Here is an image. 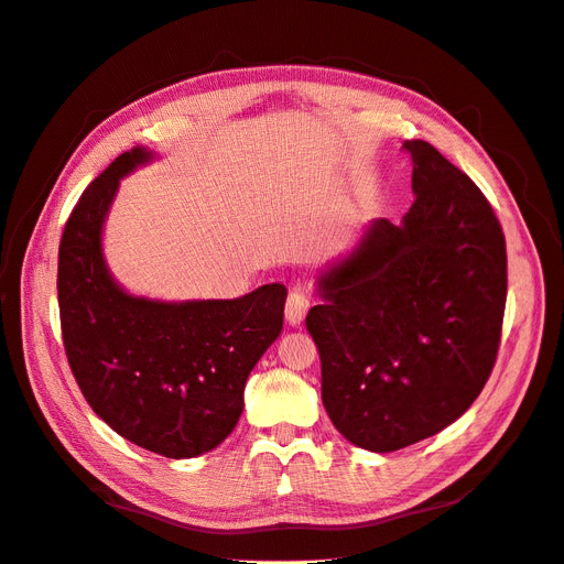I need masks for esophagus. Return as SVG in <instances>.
Here are the masks:
<instances>
[{"mask_svg": "<svg viewBox=\"0 0 564 564\" xmlns=\"http://www.w3.org/2000/svg\"><path fill=\"white\" fill-rule=\"evenodd\" d=\"M311 305H313V301L305 289H301V286L292 289L286 296V305H284L286 322L292 324V327H299V324L305 319V313L311 311Z\"/></svg>", "mask_w": 564, "mask_h": 564, "instance_id": "34e87169", "label": "esophagus"}]
</instances>
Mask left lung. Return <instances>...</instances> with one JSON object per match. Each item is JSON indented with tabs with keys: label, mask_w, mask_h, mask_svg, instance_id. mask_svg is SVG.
I'll return each instance as SVG.
<instances>
[{
	"label": "left lung",
	"mask_w": 564,
	"mask_h": 564,
	"mask_svg": "<svg viewBox=\"0 0 564 564\" xmlns=\"http://www.w3.org/2000/svg\"><path fill=\"white\" fill-rule=\"evenodd\" d=\"M414 204L373 220L357 249L317 280L308 327L322 402L336 431L371 452L440 433L480 395L497 362L508 292L506 237L491 204L425 141Z\"/></svg>",
	"instance_id": "8db88e82"
}]
</instances>
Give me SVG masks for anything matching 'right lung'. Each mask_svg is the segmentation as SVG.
Returning a JSON list of instances; mask_svg holds the SVG:
<instances>
[{
    "instance_id": "add662e5",
    "label": "right lung",
    "mask_w": 564,
    "mask_h": 564,
    "mask_svg": "<svg viewBox=\"0 0 564 564\" xmlns=\"http://www.w3.org/2000/svg\"><path fill=\"white\" fill-rule=\"evenodd\" d=\"M133 148L100 174L67 218L58 247L61 332L75 381L110 429L148 452L191 458L240 421L245 383L282 332L286 289L263 284L232 301L164 303L127 294L100 251V230Z\"/></svg>"
}]
</instances>
